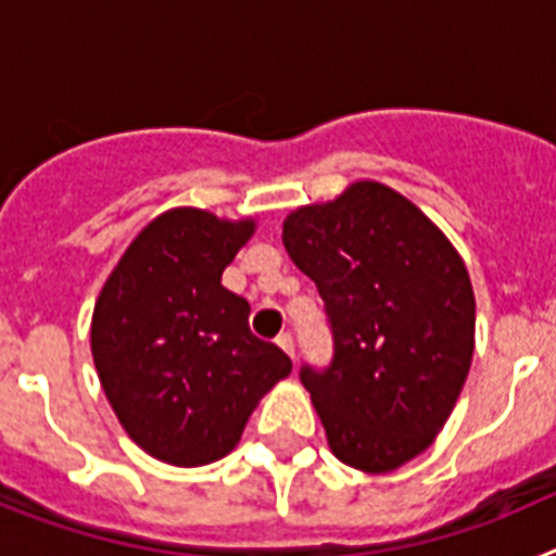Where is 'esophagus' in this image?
Returning a JSON list of instances; mask_svg holds the SVG:
<instances>
[{
	"instance_id": "obj_1",
	"label": "esophagus",
	"mask_w": 556,
	"mask_h": 556,
	"mask_svg": "<svg viewBox=\"0 0 556 556\" xmlns=\"http://www.w3.org/2000/svg\"><path fill=\"white\" fill-rule=\"evenodd\" d=\"M278 348H281V351L287 353V356L294 358V339H292V333H281V337H278Z\"/></svg>"
}]
</instances>
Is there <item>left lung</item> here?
Segmentation results:
<instances>
[{"instance_id":"1","label":"left lung","mask_w":556,"mask_h":556,"mask_svg":"<svg viewBox=\"0 0 556 556\" xmlns=\"http://www.w3.org/2000/svg\"><path fill=\"white\" fill-rule=\"evenodd\" d=\"M283 248L317 283L333 337L328 367L301 381L339 462L390 473L424 454L473 358L465 262L415 203L376 180L283 219Z\"/></svg>"}]
</instances>
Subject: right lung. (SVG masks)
I'll return each mask as SVG.
<instances>
[{
    "label": "right lung",
    "mask_w": 556,
    "mask_h": 556,
    "mask_svg": "<svg viewBox=\"0 0 556 556\" xmlns=\"http://www.w3.org/2000/svg\"><path fill=\"white\" fill-rule=\"evenodd\" d=\"M253 219L172 208L130 242L102 287L91 353L119 424L150 456L198 468L236 448L250 412L292 372L250 333V306L223 273Z\"/></svg>",
    "instance_id": "1"
}]
</instances>
